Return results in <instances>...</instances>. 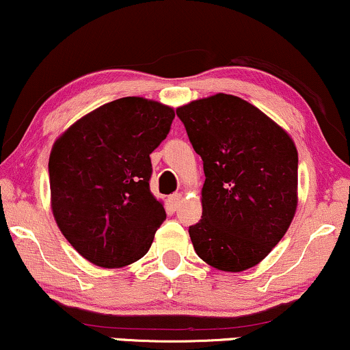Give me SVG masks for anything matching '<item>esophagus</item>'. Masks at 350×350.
Returning <instances> with one entry per match:
<instances>
[{
  "instance_id": "34e87169",
  "label": "esophagus",
  "mask_w": 350,
  "mask_h": 350,
  "mask_svg": "<svg viewBox=\"0 0 350 350\" xmlns=\"http://www.w3.org/2000/svg\"><path fill=\"white\" fill-rule=\"evenodd\" d=\"M169 199H170V204H172V206H174V208H178L181 201H183V196H181L180 193H174Z\"/></svg>"
}]
</instances>
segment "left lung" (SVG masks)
I'll list each match as a JSON object with an SVG mask.
<instances>
[{
    "label": "left lung",
    "mask_w": 350,
    "mask_h": 350,
    "mask_svg": "<svg viewBox=\"0 0 350 350\" xmlns=\"http://www.w3.org/2000/svg\"><path fill=\"white\" fill-rule=\"evenodd\" d=\"M204 162L202 219L194 251L221 271L256 267L281 241L297 208V149L260 109L217 93L176 109Z\"/></svg>",
    "instance_id": "1"
}]
</instances>
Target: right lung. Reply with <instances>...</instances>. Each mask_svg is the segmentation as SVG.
<instances>
[{
	"mask_svg": "<svg viewBox=\"0 0 350 350\" xmlns=\"http://www.w3.org/2000/svg\"><path fill=\"white\" fill-rule=\"evenodd\" d=\"M174 107L129 96L72 124L49 154L54 220L72 247L103 269L139 260L165 220L149 189L151 154L169 133Z\"/></svg>",
	"mask_w": 350,
	"mask_h": 350,
	"instance_id": "right-lung-1",
	"label": "right lung"
}]
</instances>
